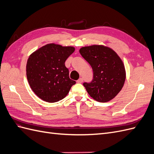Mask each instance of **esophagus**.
I'll use <instances>...</instances> for the list:
<instances>
[{"label":"esophagus","mask_w":154,"mask_h":154,"mask_svg":"<svg viewBox=\"0 0 154 154\" xmlns=\"http://www.w3.org/2000/svg\"><path fill=\"white\" fill-rule=\"evenodd\" d=\"M83 78H79L78 80H77V83H82V82H83Z\"/></svg>","instance_id":"esophagus-1"}]
</instances>
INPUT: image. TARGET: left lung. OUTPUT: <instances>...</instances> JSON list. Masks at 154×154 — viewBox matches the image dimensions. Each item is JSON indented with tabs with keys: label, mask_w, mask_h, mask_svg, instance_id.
I'll return each instance as SVG.
<instances>
[{
	"label": "left lung",
	"mask_w": 154,
	"mask_h": 154,
	"mask_svg": "<svg viewBox=\"0 0 154 154\" xmlns=\"http://www.w3.org/2000/svg\"><path fill=\"white\" fill-rule=\"evenodd\" d=\"M80 53L93 70L92 82L83 83L88 94L101 103L112 100L122 89L125 81L122 59L114 50L102 45L83 47Z\"/></svg>",
	"instance_id": "1"
}]
</instances>
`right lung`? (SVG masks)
Returning a JSON list of instances; mask_svg holds the SVG:
<instances>
[{
	"instance_id": "right-lung-1",
	"label": "right lung",
	"mask_w": 154,
	"mask_h": 154,
	"mask_svg": "<svg viewBox=\"0 0 154 154\" xmlns=\"http://www.w3.org/2000/svg\"><path fill=\"white\" fill-rule=\"evenodd\" d=\"M74 47L49 44L32 53L27 60V81L35 94L42 100L54 103L63 99L76 82L69 78L65 66Z\"/></svg>"
}]
</instances>
